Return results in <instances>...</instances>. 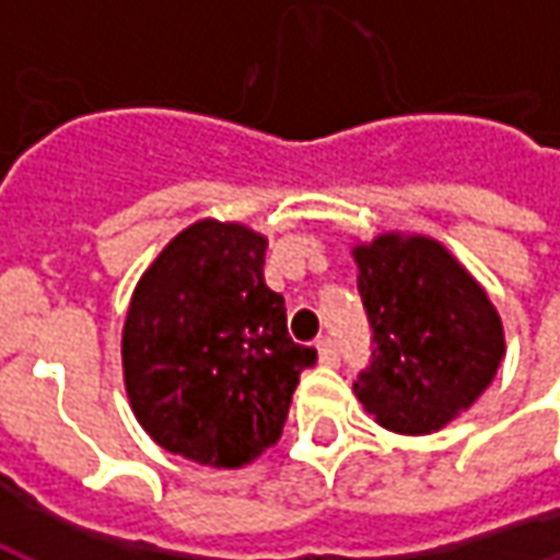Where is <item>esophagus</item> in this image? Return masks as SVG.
<instances>
[{
    "label": "esophagus",
    "instance_id": "34e87169",
    "mask_svg": "<svg viewBox=\"0 0 560 560\" xmlns=\"http://www.w3.org/2000/svg\"><path fill=\"white\" fill-rule=\"evenodd\" d=\"M317 360L324 365H339V348L332 339H317Z\"/></svg>",
    "mask_w": 560,
    "mask_h": 560
}]
</instances>
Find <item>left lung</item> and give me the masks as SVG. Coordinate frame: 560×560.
Returning a JSON list of instances; mask_svg holds the SVG:
<instances>
[{"label":"left lung","mask_w":560,"mask_h":560,"mask_svg":"<svg viewBox=\"0 0 560 560\" xmlns=\"http://www.w3.org/2000/svg\"><path fill=\"white\" fill-rule=\"evenodd\" d=\"M375 329V360L357 399L396 434H432L489 389L504 360V324L458 257L422 233L387 231L351 248Z\"/></svg>","instance_id":"obj_1"}]
</instances>
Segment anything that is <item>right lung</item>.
Segmentation results:
<instances>
[{"mask_svg": "<svg viewBox=\"0 0 560 560\" xmlns=\"http://www.w3.org/2000/svg\"><path fill=\"white\" fill-rule=\"evenodd\" d=\"M267 236L200 219L140 276L122 327V377L143 432L173 456L243 468L281 438L315 348L288 336L264 281Z\"/></svg>", "mask_w": 560, "mask_h": 560, "instance_id": "add662e5", "label": "right lung"}]
</instances>
